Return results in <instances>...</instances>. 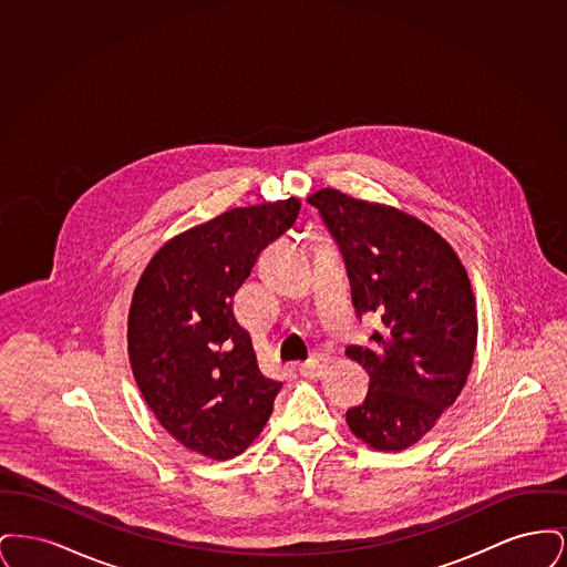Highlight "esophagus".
Segmentation results:
<instances>
[{"label": "esophagus", "instance_id": "obj_1", "mask_svg": "<svg viewBox=\"0 0 567 567\" xmlns=\"http://www.w3.org/2000/svg\"><path fill=\"white\" fill-rule=\"evenodd\" d=\"M327 365H329V357L327 354H317V357L308 359L306 363H299L297 370H299L301 377L319 378L323 377Z\"/></svg>", "mask_w": 567, "mask_h": 567}]
</instances>
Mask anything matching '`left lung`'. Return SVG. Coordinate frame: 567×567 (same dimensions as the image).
Masks as SVG:
<instances>
[{
	"instance_id": "obj_1",
	"label": "left lung",
	"mask_w": 567,
	"mask_h": 567,
	"mask_svg": "<svg viewBox=\"0 0 567 567\" xmlns=\"http://www.w3.org/2000/svg\"><path fill=\"white\" fill-rule=\"evenodd\" d=\"M308 204L344 257L357 317L378 321L365 347L347 349L370 374V391L347 410V423L377 451H404L455 404L470 374L478 319L467 274L446 240L414 216L336 189Z\"/></svg>"
}]
</instances>
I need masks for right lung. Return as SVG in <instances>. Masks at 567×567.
<instances>
[{"label":"right lung","mask_w":567,"mask_h":567,"mask_svg":"<svg viewBox=\"0 0 567 567\" xmlns=\"http://www.w3.org/2000/svg\"><path fill=\"white\" fill-rule=\"evenodd\" d=\"M299 199L234 208L163 246L135 287L130 361L163 427L189 451L231 458L266 427L282 382L259 368L234 296L293 227Z\"/></svg>","instance_id":"1"}]
</instances>
